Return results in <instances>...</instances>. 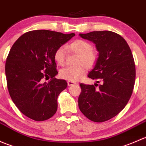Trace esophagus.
Here are the masks:
<instances>
[{"mask_svg": "<svg viewBox=\"0 0 146 146\" xmlns=\"http://www.w3.org/2000/svg\"><path fill=\"white\" fill-rule=\"evenodd\" d=\"M67 83H68V86H72V85H76V82H73V81H70V80H68V81L67 82Z\"/></svg>", "mask_w": 146, "mask_h": 146, "instance_id": "1", "label": "esophagus"}]
</instances>
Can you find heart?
<instances>
[{
  "label": "heart",
  "instance_id": "obj_1",
  "mask_svg": "<svg viewBox=\"0 0 146 146\" xmlns=\"http://www.w3.org/2000/svg\"><path fill=\"white\" fill-rule=\"evenodd\" d=\"M66 48L72 52L78 54L76 66H67L60 70V76L70 81H77L84 76L85 67L91 68L96 64L98 59L97 51L92 49V46L89 42L84 39H76L66 46ZM54 58L60 66H63L66 60V49L60 46L56 49Z\"/></svg>",
  "mask_w": 146,
  "mask_h": 146
}]
</instances>
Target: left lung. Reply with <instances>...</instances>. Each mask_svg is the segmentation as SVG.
Wrapping results in <instances>:
<instances>
[{"label": "left lung", "instance_id": "obj_1", "mask_svg": "<svg viewBox=\"0 0 146 146\" xmlns=\"http://www.w3.org/2000/svg\"><path fill=\"white\" fill-rule=\"evenodd\" d=\"M80 36L93 42L99 51L88 76L101 84L80 83L79 109L92 121H106L117 115L131 96L136 79L133 55L126 40L115 32L96 31Z\"/></svg>", "mask_w": 146, "mask_h": 146}]
</instances>
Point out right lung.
Segmentation results:
<instances>
[{
    "instance_id": "add662e5",
    "label": "right lung",
    "mask_w": 146,
    "mask_h": 146,
    "mask_svg": "<svg viewBox=\"0 0 146 146\" xmlns=\"http://www.w3.org/2000/svg\"><path fill=\"white\" fill-rule=\"evenodd\" d=\"M75 36L50 30L25 33L11 47L5 62L8 92L14 104L24 115L40 121L56 112L59 94L68 86L56 79L54 58L56 49ZM51 77L48 83L44 79Z\"/></svg>"
}]
</instances>
